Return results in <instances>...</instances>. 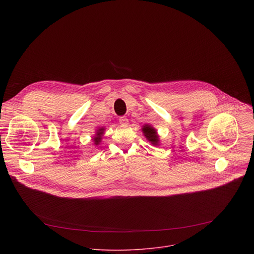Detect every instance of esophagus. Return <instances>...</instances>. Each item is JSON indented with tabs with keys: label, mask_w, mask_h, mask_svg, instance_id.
I'll return each mask as SVG.
<instances>
[{
	"label": "esophagus",
	"mask_w": 254,
	"mask_h": 254,
	"mask_svg": "<svg viewBox=\"0 0 254 254\" xmlns=\"http://www.w3.org/2000/svg\"><path fill=\"white\" fill-rule=\"evenodd\" d=\"M120 124H121L122 126H127V125L128 124V120H127V118H125V117H122V118L120 119Z\"/></svg>",
	"instance_id": "1"
}]
</instances>
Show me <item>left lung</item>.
Listing matches in <instances>:
<instances>
[{"label":"left lung","instance_id":"left-lung-1","mask_svg":"<svg viewBox=\"0 0 254 254\" xmlns=\"http://www.w3.org/2000/svg\"><path fill=\"white\" fill-rule=\"evenodd\" d=\"M142 132H143V135L146 136V138L152 142V144H154V146H159V135L157 133V130L156 128H154L152 126L150 125H144L142 127Z\"/></svg>","mask_w":254,"mask_h":254}]
</instances>
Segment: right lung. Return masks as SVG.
<instances>
[{
    "mask_svg": "<svg viewBox=\"0 0 254 254\" xmlns=\"http://www.w3.org/2000/svg\"><path fill=\"white\" fill-rule=\"evenodd\" d=\"M103 131H104V127H99V128L96 129L95 135L92 138L93 141H94V144H96V146H97V144H99L100 141H101V137L103 135Z\"/></svg>",
    "mask_w": 254,
    "mask_h": 254,
    "instance_id": "right-lung-1",
    "label": "right lung"
}]
</instances>
